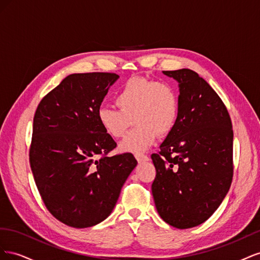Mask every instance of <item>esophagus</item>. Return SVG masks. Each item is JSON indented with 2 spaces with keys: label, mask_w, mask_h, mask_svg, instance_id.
<instances>
[{
  "label": "esophagus",
  "mask_w": 260,
  "mask_h": 260,
  "mask_svg": "<svg viewBox=\"0 0 260 260\" xmlns=\"http://www.w3.org/2000/svg\"><path fill=\"white\" fill-rule=\"evenodd\" d=\"M135 156H136V158H137V160H138L139 162L147 161V160L149 159L148 156H146V155H144V154H142V153H136Z\"/></svg>",
  "instance_id": "esophagus-1"
}]
</instances>
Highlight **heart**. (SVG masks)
I'll return each instance as SVG.
<instances>
[{"instance_id":"1","label":"heart","mask_w":260,"mask_h":260,"mask_svg":"<svg viewBox=\"0 0 260 260\" xmlns=\"http://www.w3.org/2000/svg\"><path fill=\"white\" fill-rule=\"evenodd\" d=\"M119 109L102 106L98 111L99 123L108 137L119 139L131 124L133 128L120 143L123 152L139 153L151 146L157 133L166 136L174 129L179 116V98L169 82L145 77H132L116 93Z\"/></svg>"}]
</instances>
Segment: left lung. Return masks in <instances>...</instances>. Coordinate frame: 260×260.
<instances>
[{"label":"left lung","mask_w":260,"mask_h":260,"mask_svg":"<svg viewBox=\"0 0 260 260\" xmlns=\"http://www.w3.org/2000/svg\"><path fill=\"white\" fill-rule=\"evenodd\" d=\"M179 82L177 122L152 154L156 177L152 193L165 222L188 229L214 214L233 177V130L215 90L191 69L167 70Z\"/></svg>","instance_id":"8db88e82"}]
</instances>
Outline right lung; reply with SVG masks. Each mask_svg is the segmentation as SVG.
<instances>
[{
  "label": "right lung",
  "instance_id": "1",
  "mask_svg": "<svg viewBox=\"0 0 260 260\" xmlns=\"http://www.w3.org/2000/svg\"><path fill=\"white\" fill-rule=\"evenodd\" d=\"M113 73L73 74L49 92L34 117L29 161L45 207L73 228L106 219L137 159L108 156L117 146L99 123L98 111Z\"/></svg>",
  "mask_w": 260,
  "mask_h": 260
}]
</instances>
